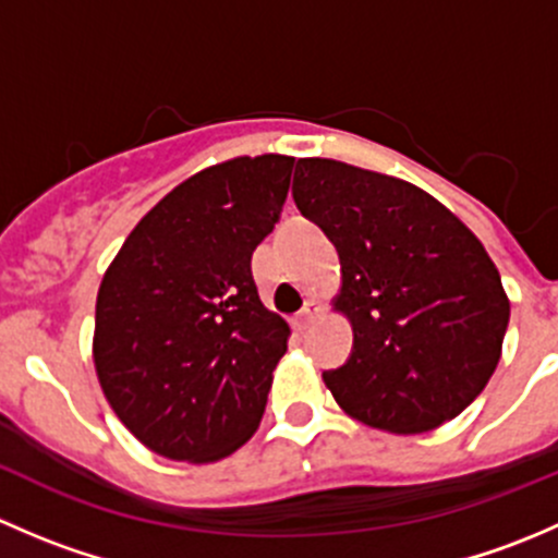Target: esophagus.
Instances as JSON below:
<instances>
[{
	"mask_svg": "<svg viewBox=\"0 0 558 558\" xmlns=\"http://www.w3.org/2000/svg\"><path fill=\"white\" fill-rule=\"evenodd\" d=\"M315 315H318V305H315L313 300H307V302H305V307H302V311L296 313V324H300L302 329H305V326L311 324V320L315 318Z\"/></svg>",
	"mask_w": 558,
	"mask_h": 558,
	"instance_id": "1",
	"label": "esophagus"
}]
</instances>
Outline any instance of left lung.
<instances>
[{
	"label": "left lung",
	"instance_id": "left-lung-1",
	"mask_svg": "<svg viewBox=\"0 0 558 558\" xmlns=\"http://www.w3.org/2000/svg\"><path fill=\"white\" fill-rule=\"evenodd\" d=\"M294 202L340 253L353 351L324 384L351 418L421 435L456 418L502 356L510 300L481 240L408 180L300 159Z\"/></svg>",
	"mask_w": 558,
	"mask_h": 558
}]
</instances>
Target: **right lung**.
I'll use <instances>...</instances> for the list:
<instances>
[{"label":"right lung","instance_id":"1","mask_svg":"<svg viewBox=\"0 0 558 558\" xmlns=\"http://www.w3.org/2000/svg\"><path fill=\"white\" fill-rule=\"evenodd\" d=\"M294 156H238L191 174L143 216L97 294L94 367L121 424L189 464L253 437L289 324L251 272L278 223Z\"/></svg>","mask_w":558,"mask_h":558}]
</instances>
